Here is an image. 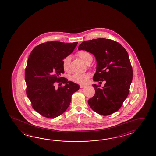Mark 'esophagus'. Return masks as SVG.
<instances>
[{"mask_svg": "<svg viewBox=\"0 0 156 156\" xmlns=\"http://www.w3.org/2000/svg\"><path fill=\"white\" fill-rule=\"evenodd\" d=\"M85 86V85H80V87L81 89H82V88H83Z\"/></svg>", "mask_w": 156, "mask_h": 156, "instance_id": "1", "label": "esophagus"}]
</instances>
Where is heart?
Instances as JSON below:
<instances>
[{
  "instance_id": "1",
  "label": "heart",
  "mask_w": 156,
  "mask_h": 156,
  "mask_svg": "<svg viewBox=\"0 0 156 156\" xmlns=\"http://www.w3.org/2000/svg\"><path fill=\"white\" fill-rule=\"evenodd\" d=\"M76 55L87 64H90L93 60L91 54L85 50L79 51L77 52ZM70 62L71 58L70 56H66L62 60V69L66 73H69L70 71ZM90 77L91 74L90 73H75L70 77V79L73 83L79 84H84L88 82Z\"/></svg>"
}]
</instances>
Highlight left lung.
I'll use <instances>...</instances> for the list:
<instances>
[{"instance_id": "left-lung-1", "label": "left lung", "mask_w": 156, "mask_h": 156, "mask_svg": "<svg viewBox=\"0 0 156 156\" xmlns=\"http://www.w3.org/2000/svg\"><path fill=\"white\" fill-rule=\"evenodd\" d=\"M78 49L91 52L96 58V71L93 80L100 81V85L104 80L106 82L102 88L101 85H92L95 94L89 99V106L103 116L117 111L129 94L133 77L127 51L119 43L104 38L83 41Z\"/></svg>"}]
</instances>
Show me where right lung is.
<instances>
[{
    "label": "right lung",
    "instance_id": "1",
    "mask_svg": "<svg viewBox=\"0 0 156 156\" xmlns=\"http://www.w3.org/2000/svg\"><path fill=\"white\" fill-rule=\"evenodd\" d=\"M77 42L48 41L35 46L29 56L25 71L26 93L34 110L47 118H55L69 106L71 96L79 85L61 77L63 58L73 52ZM64 83L58 89L55 84Z\"/></svg>",
    "mask_w": 156,
    "mask_h": 156
}]
</instances>
